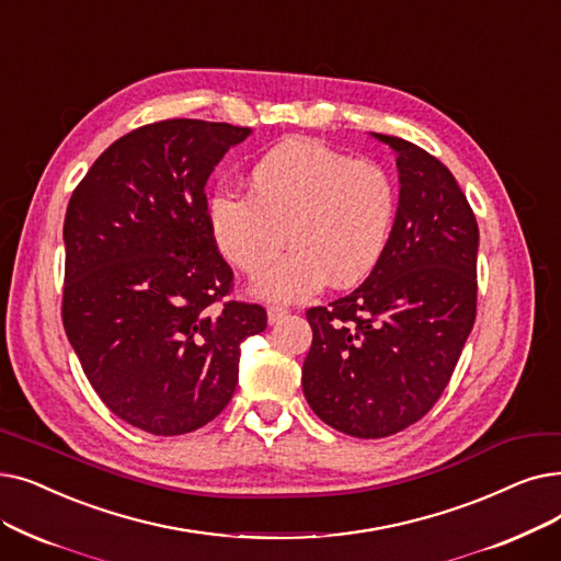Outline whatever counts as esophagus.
<instances>
[{"label": "esophagus", "mask_w": 561, "mask_h": 561, "mask_svg": "<svg viewBox=\"0 0 561 561\" xmlns=\"http://www.w3.org/2000/svg\"><path fill=\"white\" fill-rule=\"evenodd\" d=\"M286 316H288V309H284V307H277V305L267 307V323H271V325L282 323V321L286 319Z\"/></svg>", "instance_id": "34e87169"}]
</instances>
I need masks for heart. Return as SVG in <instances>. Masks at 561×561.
Masks as SVG:
<instances>
[{"mask_svg": "<svg viewBox=\"0 0 561 561\" xmlns=\"http://www.w3.org/2000/svg\"><path fill=\"white\" fill-rule=\"evenodd\" d=\"M397 215L392 176L371 160H353L313 139L267 149L248 174V194L217 190L206 204L210 236L271 302H300L330 282L348 288L380 263Z\"/></svg>", "mask_w": 561, "mask_h": 561, "instance_id": "b5f03b06", "label": "heart"}]
</instances>
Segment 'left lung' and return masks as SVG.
Wrapping results in <instances>:
<instances>
[{"instance_id":"left-lung-1","label":"left lung","mask_w":561,"mask_h":561,"mask_svg":"<svg viewBox=\"0 0 561 561\" xmlns=\"http://www.w3.org/2000/svg\"><path fill=\"white\" fill-rule=\"evenodd\" d=\"M399 208L376 271L351 296L311 307L302 389L328 426L387 437L445 392L477 316L474 213L449 169L401 137Z\"/></svg>"}]
</instances>
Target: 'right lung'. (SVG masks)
Listing matches in <instances>:
<instances>
[{
  "label": "right lung",
  "instance_id": "1",
  "mask_svg": "<svg viewBox=\"0 0 561 561\" xmlns=\"http://www.w3.org/2000/svg\"><path fill=\"white\" fill-rule=\"evenodd\" d=\"M252 130L167 118L116 139L72 190L61 319L95 394L153 435L215 420L261 305L225 300L233 271L206 220V181Z\"/></svg>",
  "mask_w": 561,
  "mask_h": 561
}]
</instances>
